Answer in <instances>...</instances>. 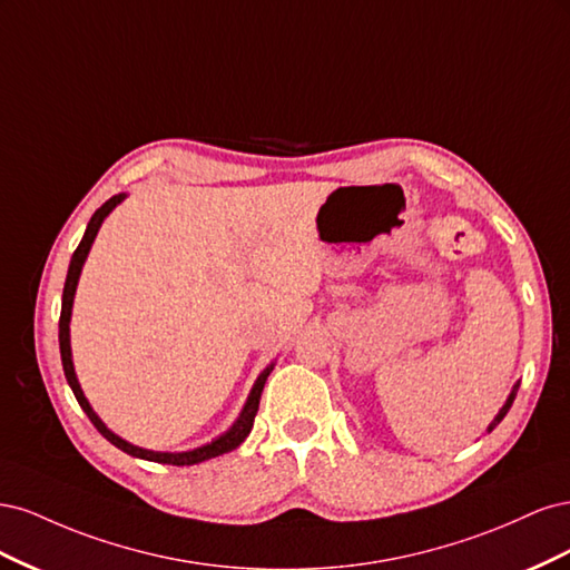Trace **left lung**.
Wrapping results in <instances>:
<instances>
[{
  "instance_id": "1",
  "label": "left lung",
  "mask_w": 570,
  "mask_h": 570,
  "mask_svg": "<svg viewBox=\"0 0 570 570\" xmlns=\"http://www.w3.org/2000/svg\"><path fill=\"white\" fill-rule=\"evenodd\" d=\"M515 392H519V385H515V387L511 390V394H509V400H507V404L502 406V411H499V413H497V419H494V423L490 425V430H492L494 425H499V423H502V419L507 416V411L511 409V404H513V400H515Z\"/></svg>"
}]
</instances>
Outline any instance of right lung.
<instances>
[{"label": "right lung", "mask_w": 570, "mask_h": 570, "mask_svg": "<svg viewBox=\"0 0 570 570\" xmlns=\"http://www.w3.org/2000/svg\"><path fill=\"white\" fill-rule=\"evenodd\" d=\"M124 199V195H116L111 197L109 202H105L99 206V209L95 212V216L90 218L88 223V230H85L82 239L78 249L73 252V258H71V266H68V275H66V285H63V297H61V316H59V350H61V364H63V373H66V381L68 385H71L76 400L80 404V409L88 413V419L92 421V425L99 430L101 435H105L111 444H116L120 452H126L130 456H137V459H147V461H157V463H170V465H195V463H202V461H209L214 456H220L226 452H233L235 446H239L245 442V438L249 435V430L254 425V416L258 411V400H262V392H264V385H266V377L271 375L273 366H268L262 375L256 377V383L252 387V394L249 400L243 409V413H239V419L235 421V425L228 430L226 435H220L218 440H214L212 444H204L199 446V450H193V452H180V454H168V452H149V450H140V446H135L126 440H120L118 435H114L111 430L101 423L97 419V413L92 411V406L88 404V400H85V394L78 385V377H76V371H73V361H71V340H68V321H71V306H73V295H76V285H78V278H80V268L85 264V258H88V252L95 243V235L101 226V220H105L109 216V212L114 209V206Z\"/></svg>", "instance_id": "add662e5"}]
</instances>
